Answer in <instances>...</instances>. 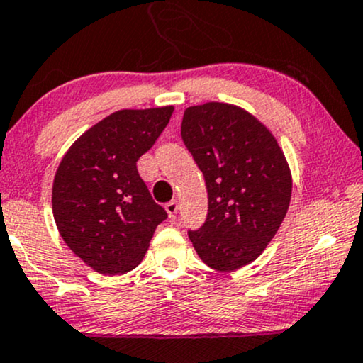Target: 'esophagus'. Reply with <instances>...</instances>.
Wrapping results in <instances>:
<instances>
[{
    "label": "esophagus",
    "instance_id": "esophagus-1",
    "mask_svg": "<svg viewBox=\"0 0 363 363\" xmlns=\"http://www.w3.org/2000/svg\"><path fill=\"white\" fill-rule=\"evenodd\" d=\"M164 210H167L169 218H174V216L178 213V202H177V200H172V202H168L167 205H164Z\"/></svg>",
    "mask_w": 363,
    "mask_h": 363
}]
</instances>
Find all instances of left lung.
Segmentation results:
<instances>
[{
	"label": "left lung",
	"instance_id": "left-lung-1",
	"mask_svg": "<svg viewBox=\"0 0 363 363\" xmlns=\"http://www.w3.org/2000/svg\"><path fill=\"white\" fill-rule=\"evenodd\" d=\"M182 138L205 177L207 220L189 237L199 257L232 272L261 256L283 223L293 178L276 138L234 104L205 102L185 111Z\"/></svg>",
	"mask_w": 363,
	"mask_h": 363
}]
</instances>
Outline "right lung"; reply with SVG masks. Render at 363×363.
Listing matches in <instances>:
<instances>
[{"label": "right lung", "mask_w": 363, "mask_h": 363, "mask_svg": "<svg viewBox=\"0 0 363 363\" xmlns=\"http://www.w3.org/2000/svg\"><path fill=\"white\" fill-rule=\"evenodd\" d=\"M173 106L121 109L89 128L69 147L52 186L62 239L101 274H124L143 261L168 213L155 203L136 161L155 145Z\"/></svg>", "instance_id": "1"}]
</instances>
